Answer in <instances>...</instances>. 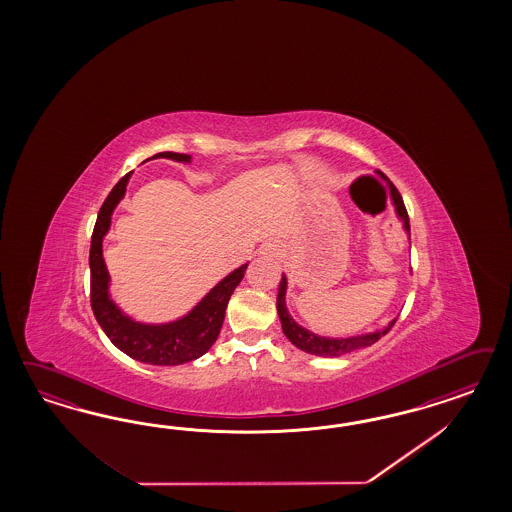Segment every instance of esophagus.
<instances>
[{
	"label": "esophagus",
	"mask_w": 512,
	"mask_h": 512,
	"mask_svg": "<svg viewBox=\"0 0 512 512\" xmlns=\"http://www.w3.org/2000/svg\"><path fill=\"white\" fill-rule=\"evenodd\" d=\"M257 253H259L261 257L274 259V257H279V253H281V246H279L278 240H266V242H263V244L259 246Z\"/></svg>",
	"instance_id": "34e87169"
}]
</instances>
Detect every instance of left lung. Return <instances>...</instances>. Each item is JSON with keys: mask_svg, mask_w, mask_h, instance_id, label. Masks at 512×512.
<instances>
[{"mask_svg": "<svg viewBox=\"0 0 512 512\" xmlns=\"http://www.w3.org/2000/svg\"><path fill=\"white\" fill-rule=\"evenodd\" d=\"M385 178V176H383ZM388 182V180H387ZM388 189H390V199L394 204L396 216L402 219L403 231L409 236V217H407V210L403 206L402 195L398 193V189L388 182ZM285 295H287V276L281 274V281L278 285V306L279 321H281V328L283 334L287 336V340L291 341L295 347L304 353L310 355H317V357L334 358L353 353L362 347L372 345L379 338H383L390 330V326L394 325L396 319H392L387 326H383L381 330H373V332H366V334H357V336H347V338H328V336H319L315 332H311L308 328L298 325L295 319L291 317V313L287 310V302H285Z\"/></svg>", "mask_w": 512, "mask_h": 512, "instance_id": "obj_1", "label": "left lung"}]
</instances>
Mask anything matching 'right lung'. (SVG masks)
<instances>
[{
	"label": "right lung",
	"mask_w": 512,
	"mask_h": 512,
	"mask_svg": "<svg viewBox=\"0 0 512 512\" xmlns=\"http://www.w3.org/2000/svg\"><path fill=\"white\" fill-rule=\"evenodd\" d=\"M165 157L178 163H191V155L161 152L150 159ZM148 161V159H146ZM131 172L112 187L109 197L103 202L95 221L90 246V272H92V310L99 326L109 336V340L125 353L144 364L154 366H178L197 360L216 343L219 330L225 319V310L234 289L244 278L248 263L238 266L229 276L221 279L202 296V300L187 311L180 319L171 323H140L110 298V276L103 259V238L109 233L110 219L116 206L124 199Z\"/></svg>",
	"instance_id": "right-lung-1"
}]
</instances>
